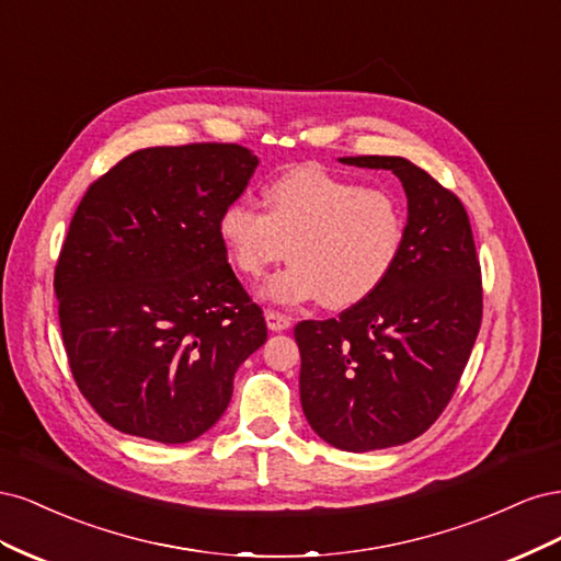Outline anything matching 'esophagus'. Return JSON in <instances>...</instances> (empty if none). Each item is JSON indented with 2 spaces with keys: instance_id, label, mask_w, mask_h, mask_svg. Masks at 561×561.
<instances>
[{
  "instance_id": "34e87169",
  "label": "esophagus",
  "mask_w": 561,
  "mask_h": 561,
  "mask_svg": "<svg viewBox=\"0 0 561 561\" xmlns=\"http://www.w3.org/2000/svg\"><path fill=\"white\" fill-rule=\"evenodd\" d=\"M266 325L271 332H283L293 325V318L278 311H266Z\"/></svg>"
}]
</instances>
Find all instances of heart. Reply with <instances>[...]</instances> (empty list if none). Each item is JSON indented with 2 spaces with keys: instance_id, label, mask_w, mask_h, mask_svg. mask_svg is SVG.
I'll return each instance as SVG.
<instances>
[{
  "instance_id": "b5f03b06",
  "label": "heart",
  "mask_w": 561,
  "mask_h": 561,
  "mask_svg": "<svg viewBox=\"0 0 561 561\" xmlns=\"http://www.w3.org/2000/svg\"><path fill=\"white\" fill-rule=\"evenodd\" d=\"M266 213L236 198L217 233L229 262L260 278L290 250L293 264L260 295L276 304L320 299L348 309L375 295L396 268L407 236L402 203L388 190L363 186L320 168H295L264 190Z\"/></svg>"
}]
</instances>
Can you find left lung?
Returning a JSON list of instances; mask_svg holds the SVG:
<instances>
[{
    "instance_id": "left-lung-1",
    "label": "left lung",
    "mask_w": 561,
    "mask_h": 561,
    "mask_svg": "<svg viewBox=\"0 0 561 561\" xmlns=\"http://www.w3.org/2000/svg\"><path fill=\"white\" fill-rule=\"evenodd\" d=\"M393 171L407 194L400 260L375 295L330 320H301L299 396L311 428L344 451L426 433L461 379L482 322V274L456 194L402 157H344Z\"/></svg>"
}]
</instances>
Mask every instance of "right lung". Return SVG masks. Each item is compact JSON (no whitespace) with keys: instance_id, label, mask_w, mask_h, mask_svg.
I'll list each match as a JSON object with an SVG mask.
<instances>
[{"instance_id":"obj_1","label":"right lung","mask_w":561,"mask_h":561,"mask_svg":"<svg viewBox=\"0 0 561 561\" xmlns=\"http://www.w3.org/2000/svg\"><path fill=\"white\" fill-rule=\"evenodd\" d=\"M257 163L241 145L149 147L83 194L54 287L75 381L112 428L163 445L196 439L266 342L262 309L217 233Z\"/></svg>"}]
</instances>
